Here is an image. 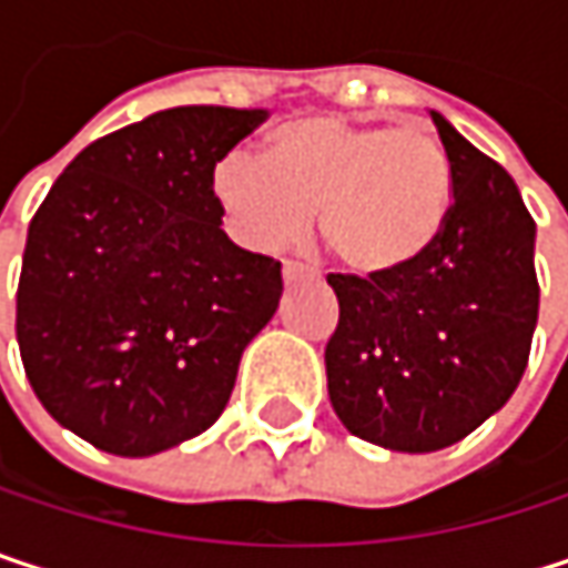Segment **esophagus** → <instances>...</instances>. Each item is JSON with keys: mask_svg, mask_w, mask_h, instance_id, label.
I'll use <instances>...</instances> for the list:
<instances>
[{"mask_svg": "<svg viewBox=\"0 0 568 568\" xmlns=\"http://www.w3.org/2000/svg\"><path fill=\"white\" fill-rule=\"evenodd\" d=\"M308 276H312V270H308V266H302V263H292V260H285L283 263L285 285L298 283V280H308Z\"/></svg>", "mask_w": 568, "mask_h": 568, "instance_id": "1", "label": "esophagus"}]
</instances>
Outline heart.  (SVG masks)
<instances>
[{
    "label": "heart",
    "instance_id": "b5f03b06",
    "mask_svg": "<svg viewBox=\"0 0 568 568\" xmlns=\"http://www.w3.org/2000/svg\"><path fill=\"white\" fill-rule=\"evenodd\" d=\"M450 193V158L427 124L328 114L280 124L263 161L230 151L210 171L213 206L240 246L276 253L305 236L315 213L325 246L358 276L414 263L437 240Z\"/></svg>",
    "mask_w": 568,
    "mask_h": 568
}]
</instances>
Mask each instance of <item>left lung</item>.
Listing matches in <instances>:
<instances>
[{
  "instance_id": "obj_1",
  "label": "left lung",
  "mask_w": 568,
  "mask_h": 568,
  "mask_svg": "<svg viewBox=\"0 0 568 568\" xmlns=\"http://www.w3.org/2000/svg\"><path fill=\"white\" fill-rule=\"evenodd\" d=\"M454 203L437 240L388 276H342L325 345L328 397L362 440L430 454L464 440L516 392L539 315L536 223L513 176L430 111Z\"/></svg>"
}]
</instances>
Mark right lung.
Wrapping results in <instances>:
<instances>
[{
    "instance_id": "obj_1",
    "label": "right lung",
    "mask_w": 568,
    "mask_h": 568,
    "mask_svg": "<svg viewBox=\"0 0 568 568\" xmlns=\"http://www.w3.org/2000/svg\"><path fill=\"white\" fill-rule=\"evenodd\" d=\"M270 111L186 104L88 144L29 223L16 338L61 427L118 457L203 434L246 345L280 308L283 266L240 250L210 171Z\"/></svg>"
}]
</instances>
